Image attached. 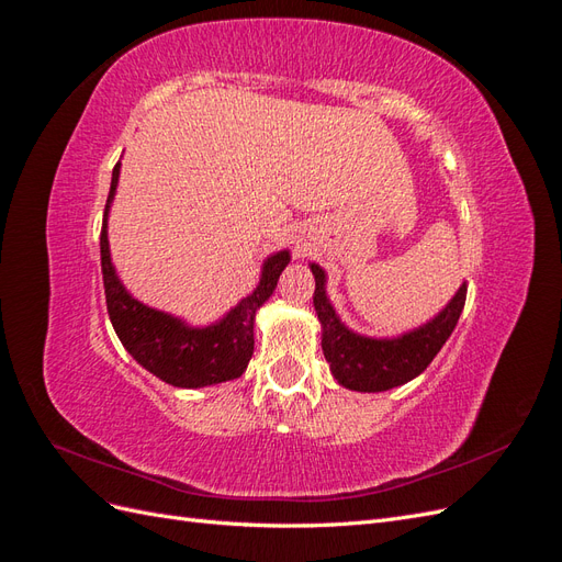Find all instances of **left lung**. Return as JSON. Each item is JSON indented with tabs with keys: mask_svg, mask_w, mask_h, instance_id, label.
Here are the masks:
<instances>
[{
	"mask_svg": "<svg viewBox=\"0 0 562 562\" xmlns=\"http://www.w3.org/2000/svg\"><path fill=\"white\" fill-rule=\"evenodd\" d=\"M311 270L315 276L313 306L323 323V353L335 380L353 392H386L418 378L451 337L468 296V284H460L449 306L431 323L396 339H370L339 323L325 296L323 268L313 263Z\"/></svg>",
	"mask_w": 562,
	"mask_h": 562,
	"instance_id": "obj_1",
	"label": "left lung"
}]
</instances>
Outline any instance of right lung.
Masks as SVG:
<instances>
[{"instance_id": "add662e5", "label": "right lung", "mask_w": 562, "mask_h": 562, "mask_svg": "<svg viewBox=\"0 0 562 562\" xmlns=\"http://www.w3.org/2000/svg\"><path fill=\"white\" fill-rule=\"evenodd\" d=\"M119 170L121 164L113 166L99 249H102L106 311L123 347L142 368L154 372L158 380L172 386H184V390H196V386L239 378L247 370L254 353L256 308L263 306L272 290L278 286L280 272L290 263V251H280L268 258L263 263L261 282H258L254 294H249L239 306L229 311L218 325L201 329L187 327L182 321L172 318L168 313L139 304V301L125 292V286L116 278V272H113L106 239V215L119 184Z\"/></svg>"}]
</instances>
